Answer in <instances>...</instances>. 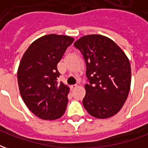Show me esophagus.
Masks as SVG:
<instances>
[{
    "label": "esophagus",
    "mask_w": 148,
    "mask_h": 148,
    "mask_svg": "<svg viewBox=\"0 0 148 148\" xmlns=\"http://www.w3.org/2000/svg\"><path fill=\"white\" fill-rule=\"evenodd\" d=\"M78 85H79V83L77 82V83L74 84V85H73V86H71V88H72V89H74V88H76V87L78 86Z\"/></svg>",
    "instance_id": "obj_1"
}]
</instances>
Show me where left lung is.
<instances>
[{"label":"left lung","mask_w":148,"mask_h":148,"mask_svg":"<svg viewBox=\"0 0 148 148\" xmlns=\"http://www.w3.org/2000/svg\"><path fill=\"white\" fill-rule=\"evenodd\" d=\"M86 66L88 84L82 103L91 116L111 117L121 110L131 86V66L124 52L101 35L85 36L74 42Z\"/></svg>","instance_id":"1"}]
</instances>
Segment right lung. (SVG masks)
I'll return each mask as SVG.
<instances>
[{
    "mask_svg": "<svg viewBox=\"0 0 148 148\" xmlns=\"http://www.w3.org/2000/svg\"><path fill=\"white\" fill-rule=\"evenodd\" d=\"M74 42L67 36L50 34L34 41L21 59L17 72L22 99L30 111L42 120L64 114L69 88L58 82L57 64Z\"/></svg>",
    "mask_w": 148,
    "mask_h": 148,
    "instance_id": "add662e5",
    "label": "right lung"
}]
</instances>
